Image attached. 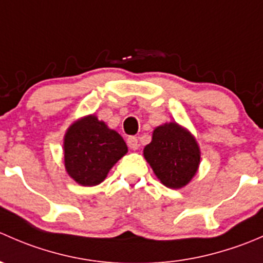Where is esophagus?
I'll list each match as a JSON object with an SVG mask.
<instances>
[{"mask_svg":"<svg viewBox=\"0 0 263 263\" xmlns=\"http://www.w3.org/2000/svg\"><path fill=\"white\" fill-rule=\"evenodd\" d=\"M127 145H128V147L132 148V150H137V148H139V140L135 136H129L128 139H127Z\"/></svg>","mask_w":263,"mask_h":263,"instance_id":"1","label":"esophagus"}]
</instances>
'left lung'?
I'll return each instance as SVG.
<instances>
[{"mask_svg": "<svg viewBox=\"0 0 263 263\" xmlns=\"http://www.w3.org/2000/svg\"><path fill=\"white\" fill-rule=\"evenodd\" d=\"M144 156L159 181L168 188L184 187L200 165L201 153L190 131L176 122L154 129L153 140L144 148Z\"/></svg>", "mask_w": 263, "mask_h": 263, "instance_id": "1", "label": "left lung"}]
</instances>
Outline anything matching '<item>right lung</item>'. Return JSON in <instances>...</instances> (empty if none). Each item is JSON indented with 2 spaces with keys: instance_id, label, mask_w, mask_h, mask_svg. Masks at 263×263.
Returning <instances> with one entry per match:
<instances>
[{
  "instance_id": "1",
  "label": "right lung",
  "mask_w": 263,
  "mask_h": 263,
  "mask_svg": "<svg viewBox=\"0 0 263 263\" xmlns=\"http://www.w3.org/2000/svg\"><path fill=\"white\" fill-rule=\"evenodd\" d=\"M128 151L115 129L94 115L68 127L63 140L65 166L68 176L85 187L102 183L117 161Z\"/></svg>"
}]
</instances>
